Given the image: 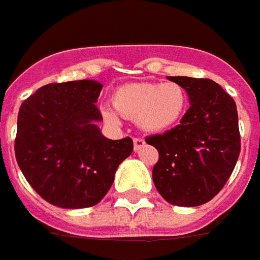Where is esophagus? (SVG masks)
<instances>
[{"mask_svg": "<svg viewBox=\"0 0 260 260\" xmlns=\"http://www.w3.org/2000/svg\"><path fill=\"white\" fill-rule=\"evenodd\" d=\"M133 143H134V151H139L141 147H144L145 145L144 139H134Z\"/></svg>", "mask_w": 260, "mask_h": 260, "instance_id": "esophagus-1", "label": "esophagus"}]
</instances>
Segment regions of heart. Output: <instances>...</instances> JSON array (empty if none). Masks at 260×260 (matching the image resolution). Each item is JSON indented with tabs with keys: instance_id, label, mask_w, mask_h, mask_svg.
<instances>
[{
	"instance_id": "obj_1",
	"label": "heart",
	"mask_w": 260,
	"mask_h": 260,
	"mask_svg": "<svg viewBox=\"0 0 260 260\" xmlns=\"http://www.w3.org/2000/svg\"><path fill=\"white\" fill-rule=\"evenodd\" d=\"M113 108L123 117L137 120L143 130L161 133L176 126L187 108L185 88L174 82H134L117 88L112 96ZM105 116L117 120L113 110L106 109Z\"/></svg>"
}]
</instances>
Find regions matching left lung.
Masks as SVG:
<instances>
[{"label":"left lung","mask_w":260,"mask_h":260,"mask_svg":"<svg viewBox=\"0 0 260 260\" xmlns=\"http://www.w3.org/2000/svg\"><path fill=\"white\" fill-rule=\"evenodd\" d=\"M168 80L185 88L190 108L179 126L145 139L159 154L152 180L168 203L196 207L221 190L238 161L237 105L214 81L190 77Z\"/></svg>","instance_id":"8db88e82"}]
</instances>
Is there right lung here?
Masks as SVG:
<instances>
[{
	"instance_id": "1",
	"label": "right lung",
	"mask_w": 260,
	"mask_h": 260,
	"mask_svg": "<svg viewBox=\"0 0 260 260\" xmlns=\"http://www.w3.org/2000/svg\"><path fill=\"white\" fill-rule=\"evenodd\" d=\"M102 84L68 81L39 88L21 105L16 162L29 185L53 206L85 209L109 192L117 167L133 152V140L101 133L96 108Z\"/></svg>"
}]
</instances>
